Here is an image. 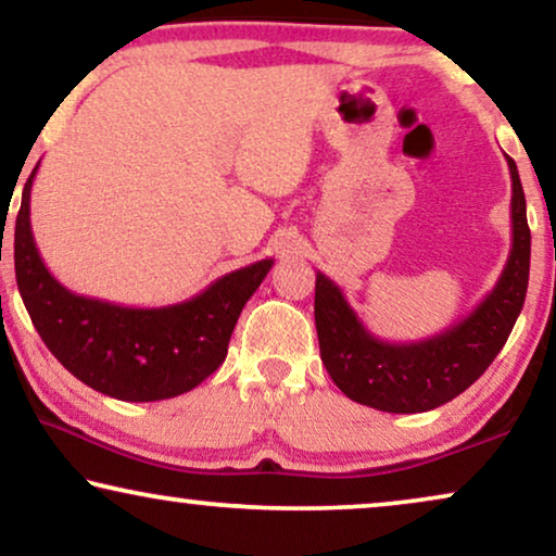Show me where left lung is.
Wrapping results in <instances>:
<instances>
[{"instance_id": "left-lung-1", "label": "left lung", "mask_w": 556, "mask_h": 556, "mask_svg": "<svg viewBox=\"0 0 556 556\" xmlns=\"http://www.w3.org/2000/svg\"><path fill=\"white\" fill-rule=\"evenodd\" d=\"M511 172V250L496 286L466 318L413 344L377 339L341 288L316 273V331L321 362L333 384L359 405L382 413H428L466 392L504 349L529 286L531 232L519 169Z\"/></svg>"}]
</instances>
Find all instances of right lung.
Instances as JSON below:
<instances>
[{"mask_svg": "<svg viewBox=\"0 0 556 556\" xmlns=\"http://www.w3.org/2000/svg\"><path fill=\"white\" fill-rule=\"evenodd\" d=\"M37 166L14 223V276L45 346L83 384L116 400H169L202 384L225 362L240 311L268 276L273 257L227 273L172 306L131 308L78 295L52 278L37 253L29 225Z\"/></svg>", "mask_w": 556, "mask_h": 556, "instance_id": "obj_1", "label": "right lung"}]
</instances>
